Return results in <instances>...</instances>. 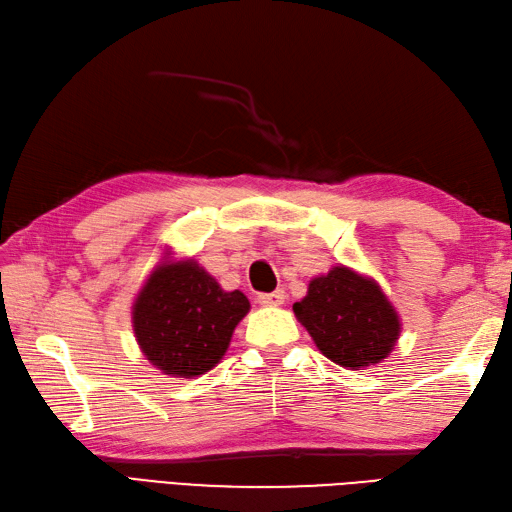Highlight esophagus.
<instances>
[{
	"label": "esophagus",
	"instance_id": "1",
	"mask_svg": "<svg viewBox=\"0 0 512 512\" xmlns=\"http://www.w3.org/2000/svg\"><path fill=\"white\" fill-rule=\"evenodd\" d=\"M285 300H287V294L283 289H276V291H271V294L258 296V302L263 307H280V305H285Z\"/></svg>",
	"mask_w": 512,
	"mask_h": 512
}]
</instances>
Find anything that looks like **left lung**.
Returning a JSON list of instances; mask_svg holds the SVG:
<instances>
[{
    "mask_svg": "<svg viewBox=\"0 0 512 512\" xmlns=\"http://www.w3.org/2000/svg\"><path fill=\"white\" fill-rule=\"evenodd\" d=\"M294 314L322 356L351 371L389 358L402 333L398 309L378 280L347 265L311 278Z\"/></svg>",
    "mask_w": 512,
    "mask_h": 512,
    "instance_id": "obj_1",
    "label": "left lung"
}]
</instances>
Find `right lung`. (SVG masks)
<instances>
[{
	"label": "right lung",
	"mask_w": 512,
	"mask_h": 512,
	"mask_svg": "<svg viewBox=\"0 0 512 512\" xmlns=\"http://www.w3.org/2000/svg\"><path fill=\"white\" fill-rule=\"evenodd\" d=\"M252 305L243 291H225L194 258L163 249L132 300L130 320L141 353L170 378H198L229 349Z\"/></svg>",
	"instance_id": "1"
}]
</instances>
